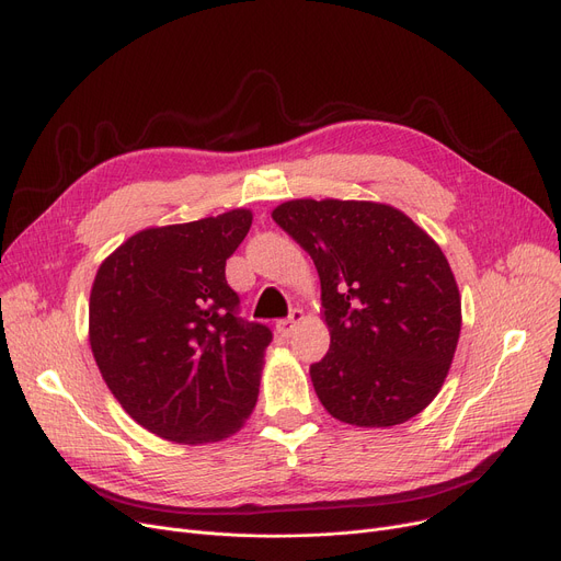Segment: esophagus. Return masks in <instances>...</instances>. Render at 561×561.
Returning a JSON list of instances; mask_svg holds the SVG:
<instances>
[{
	"label": "esophagus",
	"instance_id": "obj_1",
	"mask_svg": "<svg viewBox=\"0 0 561 561\" xmlns=\"http://www.w3.org/2000/svg\"><path fill=\"white\" fill-rule=\"evenodd\" d=\"M302 320H305V311H302V309H293L288 318H282V320L277 322V332H279L284 339H288L293 332H296V325H300Z\"/></svg>",
	"mask_w": 561,
	"mask_h": 561
}]
</instances>
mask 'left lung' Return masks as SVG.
<instances>
[{"instance_id": "left-lung-1", "label": "left lung", "mask_w": 561, "mask_h": 561, "mask_svg": "<svg viewBox=\"0 0 561 561\" xmlns=\"http://www.w3.org/2000/svg\"><path fill=\"white\" fill-rule=\"evenodd\" d=\"M275 222L313 259L330 352L311 366L318 400L357 427H393L436 398L461 332L446 254L391 204L288 199Z\"/></svg>"}]
</instances>
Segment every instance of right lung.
Here are the masks:
<instances>
[{
  "label": "right lung",
  "instance_id": "obj_1",
  "mask_svg": "<svg viewBox=\"0 0 561 561\" xmlns=\"http://www.w3.org/2000/svg\"><path fill=\"white\" fill-rule=\"evenodd\" d=\"M250 209L147 227L98 268L88 341L113 398L147 432L182 446L225 440L250 419L273 334L236 316L225 263Z\"/></svg>",
  "mask_w": 561,
  "mask_h": 561
}]
</instances>
